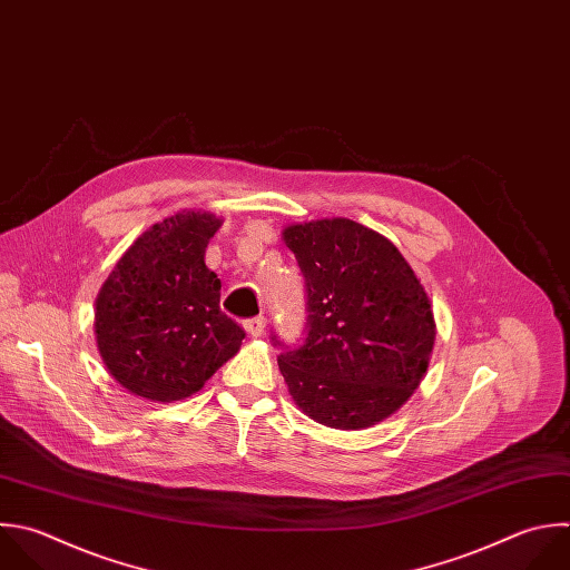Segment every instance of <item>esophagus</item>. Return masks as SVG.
Masks as SVG:
<instances>
[{
  "mask_svg": "<svg viewBox=\"0 0 570 570\" xmlns=\"http://www.w3.org/2000/svg\"><path fill=\"white\" fill-rule=\"evenodd\" d=\"M265 325H267V318H265V316H254V318H249V321L245 323V330H247L249 336L258 338V336H263Z\"/></svg>",
  "mask_w": 570,
  "mask_h": 570,
  "instance_id": "esophagus-1",
  "label": "esophagus"
}]
</instances>
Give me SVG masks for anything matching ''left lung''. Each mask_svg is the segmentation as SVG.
Returning <instances> with one entry per match:
<instances>
[{
    "mask_svg": "<svg viewBox=\"0 0 570 570\" xmlns=\"http://www.w3.org/2000/svg\"><path fill=\"white\" fill-rule=\"evenodd\" d=\"M305 276V336L281 347L292 399L314 421L361 430L390 416L419 387L434 345L430 301L401 252L347 220L283 232Z\"/></svg>",
    "mask_w": 570,
    "mask_h": 570,
    "instance_id": "obj_1",
    "label": "left lung"
}]
</instances>
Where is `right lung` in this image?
Returning a JSON list of instances; mask_svg holds the SVG:
<instances>
[{
	"instance_id": "add662e5",
	"label": "right lung",
	"mask_w": 570,
	"mask_h": 570,
	"mask_svg": "<svg viewBox=\"0 0 570 570\" xmlns=\"http://www.w3.org/2000/svg\"><path fill=\"white\" fill-rule=\"evenodd\" d=\"M220 220L176 214L145 232L102 285L96 334L105 365L129 392L178 401L232 358L245 330L220 309L205 249Z\"/></svg>"
}]
</instances>
